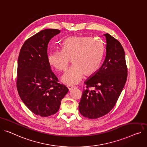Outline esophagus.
I'll return each mask as SVG.
<instances>
[{
  "label": "esophagus",
  "instance_id": "1",
  "mask_svg": "<svg viewBox=\"0 0 147 147\" xmlns=\"http://www.w3.org/2000/svg\"><path fill=\"white\" fill-rule=\"evenodd\" d=\"M67 88H68V89L69 90H71V89H73V88L74 87V86H67Z\"/></svg>",
  "mask_w": 147,
  "mask_h": 147
}]
</instances>
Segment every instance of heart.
Segmentation results:
<instances>
[{
    "instance_id": "1",
    "label": "heart",
    "mask_w": 147,
    "mask_h": 147,
    "mask_svg": "<svg viewBox=\"0 0 147 147\" xmlns=\"http://www.w3.org/2000/svg\"><path fill=\"white\" fill-rule=\"evenodd\" d=\"M62 51H51L48 56L50 64L56 70L65 71L72 60L73 66L61 77L63 83L73 86L79 83L83 74H94L99 67L103 48L97 40L89 36H71L62 44Z\"/></svg>"
}]
</instances>
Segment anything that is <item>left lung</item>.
I'll list each match as a JSON object with an SVG mask.
<instances>
[{
	"label": "left lung",
	"instance_id": "obj_1",
	"mask_svg": "<svg viewBox=\"0 0 147 147\" xmlns=\"http://www.w3.org/2000/svg\"><path fill=\"white\" fill-rule=\"evenodd\" d=\"M106 38V54L100 69L85 82L79 103V112L86 118L97 119L108 113L116 103L125 84L128 70L123 48L109 34ZM90 88H93L90 90Z\"/></svg>",
	"mask_w": 147,
	"mask_h": 147
}]
</instances>
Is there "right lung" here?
Masks as SVG:
<instances>
[{
  "instance_id": "add662e5",
  "label": "right lung",
  "mask_w": 147,
  "mask_h": 147,
  "mask_svg": "<svg viewBox=\"0 0 147 147\" xmlns=\"http://www.w3.org/2000/svg\"><path fill=\"white\" fill-rule=\"evenodd\" d=\"M60 31L44 29L29 38L24 43L18 60L16 87L28 108L42 117L55 114L68 91L58 83L48 60V44Z\"/></svg>"
}]
</instances>
